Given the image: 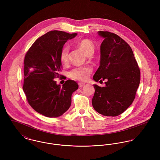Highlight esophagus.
Wrapping results in <instances>:
<instances>
[{"instance_id": "1", "label": "esophagus", "mask_w": 160, "mask_h": 160, "mask_svg": "<svg viewBox=\"0 0 160 160\" xmlns=\"http://www.w3.org/2000/svg\"><path fill=\"white\" fill-rule=\"evenodd\" d=\"M78 85H79V88H82V87H83L85 85V83H84V82H79Z\"/></svg>"}]
</instances>
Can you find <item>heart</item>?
<instances>
[{"label":"heart","instance_id":"1","mask_svg":"<svg viewBox=\"0 0 160 160\" xmlns=\"http://www.w3.org/2000/svg\"><path fill=\"white\" fill-rule=\"evenodd\" d=\"M79 48L88 55H92L95 50L93 44L88 39H83L78 42ZM69 47L68 46H65L61 50L60 54V58L62 63H66L69 59ZM92 71V69L90 67H80L72 69L69 72V77L77 81H86L88 79L89 74Z\"/></svg>","mask_w":160,"mask_h":160}]
</instances>
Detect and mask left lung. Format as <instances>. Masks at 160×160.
<instances>
[{
	"label": "left lung",
	"instance_id": "obj_1",
	"mask_svg": "<svg viewBox=\"0 0 160 160\" xmlns=\"http://www.w3.org/2000/svg\"><path fill=\"white\" fill-rule=\"evenodd\" d=\"M104 38L100 46L99 68L93 79L106 80L105 86L93 84L92 104L98 113L116 116L133 102L140 81V72L132 48L122 38L108 31H98Z\"/></svg>",
	"mask_w": 160,
	"mask_h": 160
}]
</instances>
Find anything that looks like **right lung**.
Segmentation results:
<instances>
[{
    "instance_id": "obj_1",
    "label": "right lung",
    "mask_w": 160,
    "mask_h": 160,
    "mask_svg": "<svg viewBox=\"0 0 160 160\" xmlns=\"http://www.w3.org/2000/svg\"><path fill=\"white\" fill-rule=\"evenodd\" d=\"M61 31H51L38 38L27 52L24 60L23 91L31 107L48 118L65 113L71 106V95L78 89L73 80L57 84L62 69L60 54L65 42L76 36Z\"/></svg>"
}]
</instances>
